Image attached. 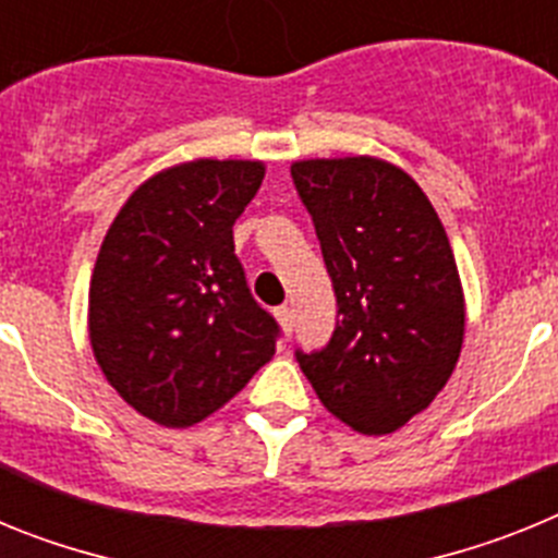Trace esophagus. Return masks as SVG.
I'll list each match as a JSON object with an SVG mask.
<instances>
[{
	"mask_svg": "<svg viewBox=\"0 0 558 558\" xmlns=\"http://www.w3.org/2000/svg\"><path fill=\"white\" fill-rule=\"evenodd\" d=\"M276 318H279V324H282L284 335L293 332V310H290V307H276Z\"/></svg>",
	"mask_w": 558,
	"mask_h": 558,
	"instance_id": "obj_1",
	"label": "esophagus"
}]
</instances>
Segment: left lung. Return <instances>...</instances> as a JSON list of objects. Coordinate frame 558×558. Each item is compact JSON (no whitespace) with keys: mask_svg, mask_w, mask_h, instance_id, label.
Here are the masks:
<instances>
[{"mask_svg":"<svg viewBox=\"0 0 558 558\" xmlns=\"http://www.w3.org/2000/svg\"><path fill=\"white\" fill-rule=\"evenodd\" d=\"M332 276L327 347L295 360L332 416L383 436L447 386L463 343V293L447 231L416 181L388 161L290 167Z\"/></svg>","mask_w":558,"mask_h":558,"instance_id":"obj_1","label":"left lung"}]
</instances>
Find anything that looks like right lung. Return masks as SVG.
<instances>
[{
  "mask_svg": "<svg viewBox=\"0 0 558 558\" xmlns=\"http://www.w3.org/2000/svg\"><path fill=\"white\" fill-rule=\"evenodd\" d=\"M263 179L259 161L170 167L133 192L102 240L92 349L117 393L159 425H195L274 357L279 324L251 295L231 234Z\"/></svg>",
  "mask_w": 558,
  "mask_h": 558,
  "instance_id": "right-lung-1",
  "label": "right lung"
}]
</instances>
